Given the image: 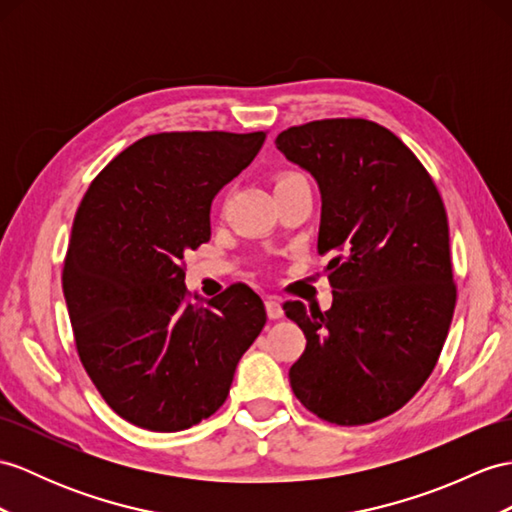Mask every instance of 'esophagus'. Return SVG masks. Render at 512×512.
I'll list each match as a JSON object with an SVG mask.
<instances>
[{
	"label": "esophagus",
	"mask_w": 512,
	"mask_h": 512,
	"mask_svg": "<svg viewBox=\"0 0 512 512\" xmlns=\"http://www.w3.org/2000/svg\"><path fill=\"white\" fill-rule=\"evenodd\" d=\"M265 308H267V317L269 319H280L284 315L282 304H280V297H276V295H269L265 299Z\"/></svg>",
	"instance_id": "34e87169"
}]
</instances>
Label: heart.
<instances>
[{
	"label": "heart",
	"instance_id": "heart-1",
	"mask_svg": "<svg viewBox=\"0 0 512 512\" xmlns=\"http://www.w3.org/2000/svg\"><path fill=\"white\" fill-rule=\"evenodd\" d=\"M293 176H299V173H295V171H284V173H280L278 176V182H284V180H289V178H293ZM276 182V184H278Z\"/></svg>",
	"mask_w": 512,
	"mask_h": 512
}]
</instances>
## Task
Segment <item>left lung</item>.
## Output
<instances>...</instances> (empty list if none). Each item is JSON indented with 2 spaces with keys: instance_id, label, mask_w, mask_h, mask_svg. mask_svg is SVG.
<instances>
[{
  "instance_id": "left-lung-1",
  "label": "left lung",
  "mask_w": 512,
  "mask_h": 512,
  "mask_svg": "<svg viewBox=\"0 0 512 512\" xmlns=\"http://www.w3.org/2000/svg\"><path fill=\"white\" fill-rule=\"evenodd\" d=\"M276 147L317 180V249L332 254L330 310L284 304L306 336L291 389L336 426L389 417L430 378L454 317L443 199L419 158L367 119L293 126Z\"/></svg>"
}]
</instances>
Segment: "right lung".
I'll return each mask as SVG.
<instances>
[{
    "instance_id": "1",
    "label": "right lung",
    "mask_w": 512,
    "mask_h": 512,
    "mask_svg": "<svg viewBox=\"0 0 512 512\" xmlns=\"http://www.w3.org/2000/svg\"><path fill=\"white\" fill-rule=\"evenodd\" d=\"M267 132H160L112 158L73 219L62 269L82 365L134 426L178 432L226 402L263 330L265 304L236 282L206 304L184 286V254L210 241L215 195Z\"/></svg>"
}]
</instances>
